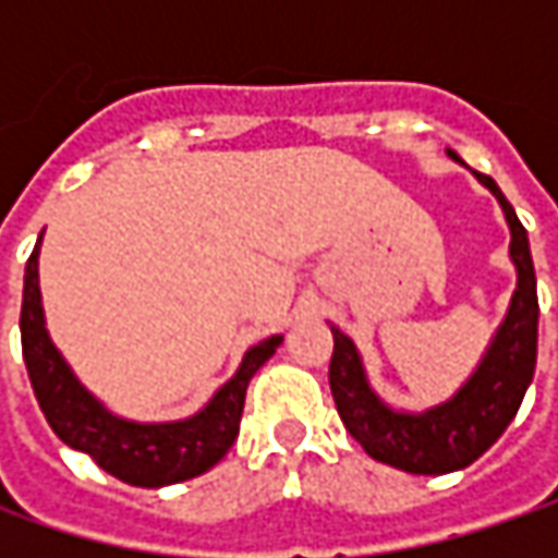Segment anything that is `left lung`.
<instances>
[{"mask_svg": "<svg viewBox=\"0 0 558 558\" xmlns=\"http://www.w3.org/2000/svg\"><path fill=\"white\" fill-rule=\"evenodd\" d=\"M453 161L457 151H447ZM462 163V161H460ZM475 173V170H472ZM504 207L509 223V257L515 264V291L504 323L490 338L482 363L450 400L422 413L395 410L369 385L356 344L332 326L335 351L329 363L335 407L344 428L373 460L410 475H447L465 469L490 450L515 418L537 366V279L525 226L490 177L475 173Z\"/></svg>", "mask_w": 558, "mask_h": 558, "instance_id": "8db88e82", "label": "left lung"}]
</instances>
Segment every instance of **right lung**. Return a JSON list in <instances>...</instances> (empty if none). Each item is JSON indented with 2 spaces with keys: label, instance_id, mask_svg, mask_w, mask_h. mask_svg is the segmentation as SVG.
<instances>
[{
  "label": "right lung",
  "instance_id": "obj_1",
  "mask_svg": "<svg viewBox=\"0 0 558 558\" xmlns=\"http://www.w3.org/2000/svg\"><path fill=\"white\" fill-rule=\"evenodd\" d=\"M43 242V232H39ZM39 242L24 269V304H21V348L31 375L33 395L52 432L80 453L93 460L120 482L136 487H163L189 482L214 469L239 438V422L245 410V391L282 335H269L247 348L242 366L195 416L177 422H136L111 413L68 366L52 344L39 294Z\"/></svg>",
  "mask_w": 558,
  "mask_h": 558
}]
</instances>
